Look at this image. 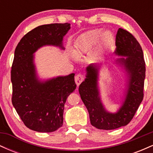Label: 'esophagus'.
<instances>
[{
  "instance_id": "esophagus-1",
  "label": "esophagus",
  "mask_w": 153,
  "mask_h": 153,
  "mask_svg": "<svg viewBox=\"0 0 153 153\" xmlns=\"http://www.w3.org/2000/svg\"><path fill=\"white\" fill-rule=\"evenodd\" d=\"M84 80V76L81 74H78L75 77V83H76V85L79 86V85H80L81 82L83 81Z\"/></svg>"
}]
</instances>
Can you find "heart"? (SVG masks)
Instances as JSON below:
<instances>
[{
  "instance_id": "1",
  "label": "heart",
  "mask_w": 153,
  "mask_h": 153,
  "mask_svg": "<svg viewBox=\"0 0 153 153\" xmlns=\"http://www.w3.org/2000/svg\"><path fill=\"white\" fill-rule=\"evenodd\" d=\"M113 40L114 35L111 31H102L99 29H93L82 35L78 40L75 45V52L80 56L94 48L98 43L100 46L106 47L111 45Z\"/></svg>"
}]
</instances>
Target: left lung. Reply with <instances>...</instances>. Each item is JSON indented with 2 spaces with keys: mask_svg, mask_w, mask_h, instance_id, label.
<instances>
[{
  "mask_svg": "<svg viewBox=\"0 0 153 153\" xmlns=\"http://www.w3.org/2000/svg\"><path fill=\"white\" fill-rule=\"evenodd\" d=\"M116 60L127 72L128 81L122 104L116 113L107 111L101 102L98 87L99 65L91 64L86 68V78L79 86V93L89 113L91 124L99 129L111 130L130 122L144 97L145 62L140 43L132 34L119 28L116 36Z\"/></svg>",
  "mask_w": 153,
  "mask_h": 153,
  "instance_id": "8db88e82",
  "label": "left lung"
}]
</instances>
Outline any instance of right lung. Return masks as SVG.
Segmentation results:
<instances>
[{
	"instance_id": "add662e5",
	"label": "right lung",
	"mask_w": 153,
	"mask_h": 153,
	"mask_svg": "<svg viewBox=\"0 0 153 153\" xmlns=\"http://www.w3.org/2000/svg\"><path fill=\"white\" fill-rule=\"evenodd\" d=\"M71 24H51L36 27L20 40L11 68L12 103L24 124L39 132H52L63 124L64 106L76 88L74 73L42 81L37 78L33 54L52 45L62 50L63 36Z\"/></svg>"
}]
</instances>
